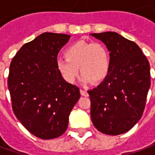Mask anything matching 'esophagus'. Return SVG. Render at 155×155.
Masks as SVG:
<instances>
[{
  "label": "esophagus",
  "instance_id": "obj_1",
  "mask_svg": "<svg viewBox=\"0 0 155 155\" xmlns=\"http://www.w3.org/2000/svg\"><path fill=\"white\" fill-rule=\"evenodd\" d=\"M81 94H82L83 96H88V95H89L87 91H85V90H83V89H81Z\"/></svg>",
  "mask_w": 155,
  "mask_h": 155
}]
</instances>
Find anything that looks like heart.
Listing matches in <instances>:
<instances>
[{
	"label": "heart",
	"mask_w": 155,
	"mask_h": 155,
	"mask_svg": "<svg viewBox=\"0 0 155 155\" xmlns=\"http://www.w3.org/2000/svg\"><path fill=\"white\" fill-rule=\"evenodd\" d=\"M66 59H58L56 68L68 83L79 76L78 68L84 82L99 83L109 74L110 54L104 45L80 41L69 45L64 51Z\"/></svg>",
	"instance_id": "b5f03b06"
}]
</instances>
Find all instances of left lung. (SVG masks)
<instances>
[{"label": "left lung", "mask_w": 155, "mask_h": 155, "mask_svg": "<svg viewBox=\"0 0 155 155\" xmlns=\"http://www.w3.org/2000/svg\"><path fill=\"white\" fill-rule=\"evenodd\" d=\"M104 43L110 54V69L91 91V120L101 133L118 135L140 120L150 87L149 61L139 45L116 32L91 34Z\"/></svg>", "instance_id": "left-lung-1"}]
</instances>
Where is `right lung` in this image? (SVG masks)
<instances>
[{
    "mask_svg": "<svg viewBox=\"0 0 155 155\" xmlns=\"http://www.w3.org/2000/svg\"><path fill=\"white\" fill-rule=\"evenodd\" d=\"M66 34L45 32L22 46L10 64L8 89L14 114L33 135L42 140L61 136L81 97L80 89L64 81L56 68Z\"/></svg>",
    "mask_w": 155,
    "mask_h": 155,
    "instance_id": "add662e5",
    "label": "right lung"
}]
</instances>
